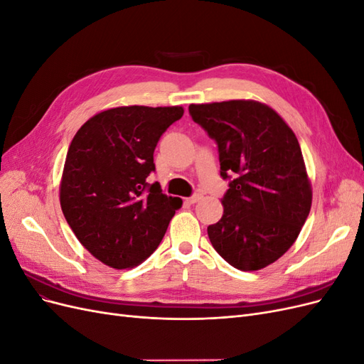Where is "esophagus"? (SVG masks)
I'll use <instances>...</instances> for the list:
<instances>
[{
    "label": "esophagus",
    "instance_id": "1",
    "mask_svg": "<svg viewBox=\"0 0 364 364\" xmlns=\"http://www.w3.org/2000/svg\"><path fill=\"white\" fill-rule=\"evenodd\" d=\"M200 199H202V194L196 193V194H193L191 197H188V199H186L185 202H186V203H190V205H193V203H196V202H199Z\"/></svg>",
    "mask_w": 364,
    "mask_h": 364
}]
</instances>
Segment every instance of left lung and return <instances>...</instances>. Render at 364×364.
<instances>
[{"instance_id":"8db88e82","label":"left lung","mask_w":364,"mask_h":364,"mask_svg":"<svg viewBox=\"0 0 364 364\" xmlns=\"http://www.w3.org/2000/svg\"><path fill=\"white\" fill-rule=\"evenodd\" d=\"M188 111L217 142L220 176L229 181L223 215L208 226L213 247L238 270L267 267L291 247L311 209L296 135L259 102L190 105Z\"/></svg>"}]
</instances>
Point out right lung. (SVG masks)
Masks as SVG:
<instances>
[{
	"label": "right lung",
	"mask_w": 364,
	"mask_h": 364,
	"mask_svg": "<svg viewBox=\"0 0 364 364\" xmlns=\"http://www.w3.org/2000/svg\"><path fill=\"white\" fill-rule=\"evenodd\" d=\"M182 115L181 106L107 109L71 141L62 211L77 240L109 267L130 269L147 259L182 206L158 182H147L159 138Z\"/></svg>",
	"instance_id": "add662e5"
}]
</instances>
